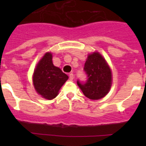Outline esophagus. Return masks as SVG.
I'll list each match as a JSON object with an SVG mask.
<instances>
[{"label":"esophagus","mask_w":146,"mask_h":146,"mask_svg":"<svg viewBox=\"0 0 146 146\" xmlns=\"http://www.w3.org/2000/svg\"><path fill=\"white\" fill-rule=\"evenodd\" d=\"M74 75L73 73H70V74H69V79H70L71 80H72L74 79Z\"/></svg>","instance_id":"34e87169"}]
</instances>
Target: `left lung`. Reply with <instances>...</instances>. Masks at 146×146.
<instances>
[{"label": "left lung", "instance_id": "8db88e82", "mask_svg": "<svg viewBox=\"0 0 146 146\" xmlns=\"http://www.w3.org/2000/svg\"><path fill=\"white\" fill-rule=\"evenodd\" d=\"M86 81L77 80V85L88 99L97 100L109 92L112 84L111 71L106 61L98 52L88 56L84 66Z\"/></svg>", "mask_w": 146, "mask_h": 146}]
</instances>
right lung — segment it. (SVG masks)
Instances as JSON below:
<instances>
[{"label": "right lung", "mask_w": 146, "mask_h": 146, "mask_svg": "<svg viewBox=\"0 0 146 146\" xmlns=\"http://www.w3.org/2000/svg\"><path fill=\"white\" fill-rule=\"evenodd\" d=\"M68 78L60 69L53 65L52 54L47 52L35 69L33 86L38 94L50 100L57 96L58 91Z\"/></svg>", "instance_id": "right-lung-1"}]
</instances>
